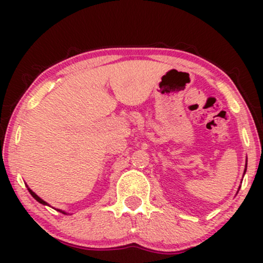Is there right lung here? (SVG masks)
<instances>
[{"label":"right lung","instance_id":"obj_1","mask_svg":"<svg viewBox=\"0 0 263 263\" xmlns=\"http://www.w3.org/2000/svg\"><path fill=\"white\" fill-rule=\"evenodd\" d=\"M28 190H29V193H31V195H32V197H33V198H34V199H35V200H37V201H39V203H41V204H43V205H45V204H47V203H45V201H44V200H42V199H41V198H39V197H38V195H37V194H35V193H33L31 189H28ZM64 214H65V213H64Z\"/></svg>","mask_w":263,"mask_h":263}]
</instances>
